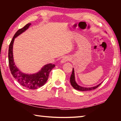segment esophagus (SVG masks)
<instances>
[{
    "mask_svg": "<svg viewBox=\"0 0 121 121\" xmlns=\"http://www.w3.org/2000/svg\"><path fill=\"white\" fill-rule=\"evenodd\" d=\"M70 60V58L68 56H65V57H63L62 59H61L60 62L61 63H64L66 62V61H69Z\"/></svg>",
    "mask_w": 121,
    "mask_h": 121,
    "instance_id": "34e87169",
    "label": "esophagus"
}]
</instances>
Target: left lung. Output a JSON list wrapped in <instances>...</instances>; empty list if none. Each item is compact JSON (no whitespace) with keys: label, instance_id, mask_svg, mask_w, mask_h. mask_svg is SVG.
I'll list each match as a JSON object with an SVG mask.
<instances>
[{"label":"left lung","instance_id":"1","mask_svg":"<svg viewBox=\"0 0 121 121\" xmlns=\"http://www.w3.org/2000/svg\"><path fill=\"white\" fill-rule=\"evenodd\" d=\"M70 83L71 85L73 86V88L74 89H75L76 90H78V91H91V90H94L95 89L97 88V87H98L100 84H101L100 83L99 84L95 86L94 87H82L78 85L76 83V82L75 81V73H74V69L73 68V71H72V74L70 77Z\"/></svg>","mask_w":121,"mask_h":121}]
</instances>
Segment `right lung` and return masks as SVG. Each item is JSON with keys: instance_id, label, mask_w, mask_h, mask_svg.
Here are the masks:
<instances>
[{"instance_id": "obj_1", "label": "right lung", "mask_w": 121, "mask_h": 121, "mask_svg": "<svg viewBox=\"0 0 121 121\" xmlns=\"http://www.w3.org/2000/svg\"><path fill=\"white\" fill-rule=\"evenodd\" d=\"M31 23H28L26 25L17 30L10 43L8 51V59L9 68L12 76L17 79L18 83L26 88L30 89H37L43 86L46 83L48 78L49 74L51 70L55 68V65L51 63L46 65L37 73L29 74L23 73L15 65L13 56V45L14 39L18 36L29 29Z\"/></svg>"}]
</instances>
